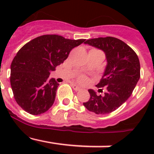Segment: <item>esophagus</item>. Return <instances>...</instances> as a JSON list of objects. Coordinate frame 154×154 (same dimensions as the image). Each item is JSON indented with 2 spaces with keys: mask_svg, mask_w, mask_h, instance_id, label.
<instances>
[{
  "mask_svg": "<svg viewBox=\"0 0 154 154\" xmlns=\"http://www.w3.org/2000/svg\"><path fill=\"white\" fill-rule=\"evenodd\" d=\"M72 89H74L75 91H79L81 89L80 87H79L78 85H76L75 84H72Z\"/></svg>",
  "mask_w": 154,
  "mask_h": 154,
  "instance_id": "esophagus-1",
  "label": "esophagus"
}]
</instances>
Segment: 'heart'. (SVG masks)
<instances>
[{
  "instance_id": "heart-1",
  "label": "heart",
  "mask_w": 154,
  "mask_h": 154,
  "mask_svg": "<svg viewBox=\"0 0 154 154\" xmlns=\"http://www.w3.org/2000/svg\"><path fill=\"white\" fill-rule=\"evenodd\" d=\"M79 81L82 82V83H85V82H87V78L85 75H81L79 77Z\"/></svg>"
}]
</instances>
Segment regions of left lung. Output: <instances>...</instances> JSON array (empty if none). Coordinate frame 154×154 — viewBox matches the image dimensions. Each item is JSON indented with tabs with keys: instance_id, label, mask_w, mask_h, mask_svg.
I'll use <instances>...</instances> for the list:
<instances>
[{
	"instance_id": "1",
	"label": "left lung",
	"mask_w": 154,
	"mask_h": 154,
	"mask_svg": "<svg viewBox=\"0 0 154 154\" xmlns=\"http://www.w3.org/2000/svg\"><path fill=\"white\" fill-rule=\"evenodd\" d=\"M85 44L103 50L107 65L98 88H104L103 96L89 89L90 99L83 103L96 114H108L117 109L129 99L140 77V64L136 52L124 42L114 37L89 39ZM102 89L103 91V89Z\"/></svg>"
}]
</instances>
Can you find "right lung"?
<instances>
[{
  "label": "right lung",
  "instance_id": "add662e5",
  "mask_svg": "<svg viewBox=\"0 0 154 154\" xmlns=\"http://www.w3.org/2000/svg\"><path fill=\"white\" fill-rule=\"evenodd\" d=\"M85 41L45 35L32 39L17 51L11 65L10 82L14 97L21 109L39 115L51 108L59 84L49 78L50 72Z\"/></svg>",
  "mask_w": 154,
  "mask_h": 154
}]
</instances>
